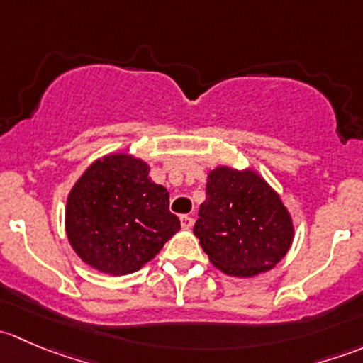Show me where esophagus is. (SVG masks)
<instances>
[{
	"mask_svg": "<svg viewBox=\"0 0 363 363\" xmlns=\"http://www.w3.org/2000/svg\"><path fill=\"white\" fill-rule=\"evenodd\" d=\"M193 223H195V219L191 218V216H181V226L184 230H189L193 226Z\"/></svg>",
	"mask_w": 363,
	"mask_h": 363,
	"instance_id": "34e87169",
	"label": "esophagus"
}]
</instances>
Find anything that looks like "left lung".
<instances>
[{
  "instance_id": "obj_1",
  "label": "left lung",
  "mask_w": 363,
  "mask_h": 363,
  "mask_svg": "<svg viewBox=\"0 0 363 363\" xmlns=\"http://www.w3.org/2000/svg\"><path fill=\"white\" fill-rule=\"evenodd\" d=\"M193 233L221 272L252 277L286 256L294 223L279 195L255 170L218 167L208 172L207 199Z\"/></svg>"
}]
</instances>
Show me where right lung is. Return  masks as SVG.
Returning <instances> with one entry per match:
<instances>
[{"label":"right lung","mask_w":363,"mask_h":363,"mask_svg":"<svg viewBox=\"0 0 363 363\" xmlns=\"http://www.w3.org/2000/svg\"><path fill=\"white\" fill-rule=\"evenodd\" d=\"M168 191L149 177V164L130 155L96 160L72 188L67 235L84 263L124 276L155 258L181 221L168 211Z\"/></svg>","instance_id":"right-lung-1"}]
</instances>
